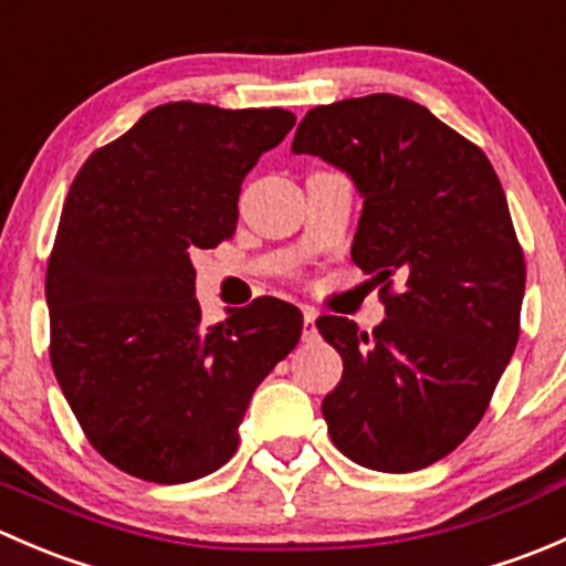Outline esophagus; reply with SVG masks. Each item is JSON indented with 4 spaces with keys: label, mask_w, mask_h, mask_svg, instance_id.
Returning <instances> with one entry per match:
<instances>
[{
    "label": "esophagus",
    "mask_w": 566,
    "mask_h": 566,
    "mask_svg": "<svg viewBox=\"0 0 566 566\" xmlns=\"http://www.w3.org/2000/svg\"><path fill=\"white\" fill-rule=\"evenodd\" d=\"M315 319H317V312L312 310V306H304V339H315L317 328H315Z\"/></svg>",
    "instance_id": "esophagus-1"
}]
</instances>
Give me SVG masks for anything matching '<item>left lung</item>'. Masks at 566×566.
I'll return each mask as SVG.
<instances>
[{"mask_svg": "<svg viewBox=\"0 0 566 566\" xmlns=\"http://www.w3.org/2000/svg\"><path fill=\"white\" fill-rule=\"evenodd\" d=\"M293 153L356 182L350 256L384 282L373 334L317 319L345 367L323 399L331 441L373 471L432 465L482 421L521 336L526 262L499 175L430 108L389 93L312 108Z\"/></svg>", "mask_w": 566, "mask_h": 566, "instance_id": "1", "label": "left lung"}]
</instances>
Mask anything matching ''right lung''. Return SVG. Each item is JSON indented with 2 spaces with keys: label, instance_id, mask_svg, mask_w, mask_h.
<instances>
[{
  "label": "right lung",
  "instance_id": "add662e5",
  "mask_svg": "<svg viewBox=\"0 0 566 566\" xmlns=\"http://www.w3.org/2000/svg\"><path fill=\"white\" fill-rule=\"evenodd\" d=\"M295 125L287 108L177 101L78 169L45 271L51 367L95 452L182 484L219 471L256 386L298 345L279 298L205 325L191 254L232 238L243 177Z\"/></svg>",
  "mask_w": 566,
  "mask_h": 566
}]
</instances>
